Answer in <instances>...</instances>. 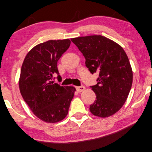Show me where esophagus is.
<instances>
[{
  "label": "esophagus",
  "mask_w": 152,
  "mask_h": 152,
  "mask_svg": "<svg viewBox=\"0 0 152 152\" xmlns=\"http://www.w3.org/2000/svg\"><path fill=\"white\" fill-rule=\"evenodd\" d=\"M76 89L78 93H81V92H82V91H83L84 90H85V87H84L83 86H77V87H76Z\"/></svg>",
  "instance_id": "34e87169"
}]
</instances>
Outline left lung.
Wrapping results in <instances>:
<instances>
[{
    "label": "left lung",
    "mask_w": 152,
    "mask_h": 152,
    "mask_svg": "<svg viewBox=\"0 0 152 152\" xmlns=\"http://www.w3.org/2000/svg\"><path fill=\"white\" fill-rule=\"evenodd\" d=\"M71 40L83 54L89 71L98 74V83L91 86L96 99L90 105V111L100 118L113 115L125 103L132 84V71L127 54L122 47L101 35Z\"/></svg>",
    "instance_id": "left-lung-1"
}]
</instances>
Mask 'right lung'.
<instances>
[{
    "instance_id": "obj_1",
    "label": "right lung",
    "mask_w": 152,
    "mask_h": 152,
    "mask_svg": "<svg viewBox=\"0 0 152 152\" xmlns=\"http://www.w3.org/2000/svg\"><path fill=\"white\" fill-rule=\"evenodd\" d=\"M68 39L49 40L37 45L25 56L21 68L19 87L24 100L40 120L57 122L67 115L74 87L54 83L61 78L57 61L70 46Z\"/></svg>"
}]
</instances>
